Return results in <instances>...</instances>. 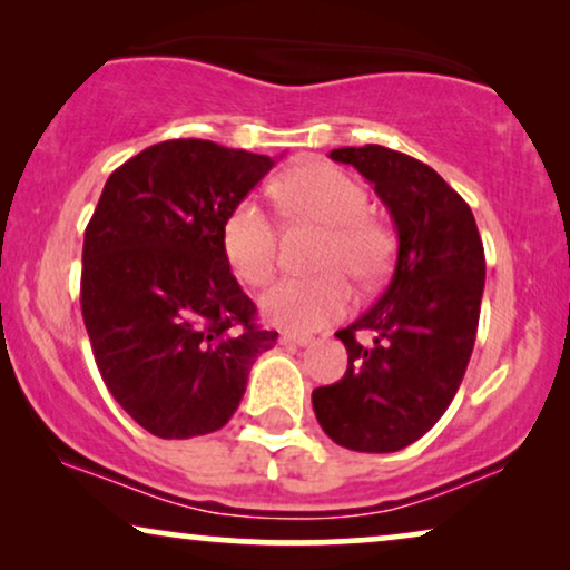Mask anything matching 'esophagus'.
Listing matches in <instances>:
<instances>
[{
    "instance_id": "1",
    "label": "esophagus",
    "mask_w": 570,
    "mask_h": 570,
    "mask_svg": "<svg viewBox=\"0 0 570 570\" xmlns=\"http://www.w3.org/2000/svg\"><path fill=\"white\" fill-rule=\"evenodd\" d=\"M279 342L283 345H295V347H306L314 342V337L311 334H303V332H293V330H285L283 334H279Z\"/></svg>"
}]
</instances>
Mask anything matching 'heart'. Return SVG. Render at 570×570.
Here are the masks:
<instances>
[{
  "label": "heart",
  "mask_w": 570,
  "mask_h": 570,
  "mask_svg": "<svg viewBox=\"0 0 570 570\" xmlns=\"http://www.w3.org/2000/svg\"><path fill=\"white\" fill-rule=\"evenodd\" d=\"M283 207L293 217L318 223L326 238L318 248L316 277H283L262 295V314L293 332H314L347 314L355 283L373 285L392 256V236L368 215V191L332 163H303L277 181ZM277 223L259 202L244 199L220 228L225 262L240 283L264 285L277 267Z\"/></svg>",
  "instance_id": "heart-1"
}]
</instances>
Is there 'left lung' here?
Segmentation results:
<instances>
[{
  "label": "left lung",
  "instance_id": "1",
  "mask_svg": "<svg viewBox=\"0 0 570 570\" xmlns=\"http://www.w3.org/2000/svg\"><path fill=\"white\" fill-rule=\"evenodd\" d=\"M330 158L373 184L400 246L386 291L334 334L347 347L345 376L314 389L311 402L334 443L389 454L423 439L462 384L478 337L485 252L470 205L431 166L381 145L340 147Z\"/></svg>",
  "mask_w": 570,
  "mask_h": 570
}]
</instances>
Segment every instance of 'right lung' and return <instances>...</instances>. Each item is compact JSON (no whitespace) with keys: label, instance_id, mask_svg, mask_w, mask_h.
Wrapping results in <instances>:
<instances>
[{"label":"right lung","instance_id":"obj_1","mask_svg":"<svg viewBox=\"0 0 570 570\" xmlns=\"http://www.w3.org/2000/svg\"><path fill=\"white\" fill-rule=\"evenodd\" d=\"M272 166L207 139H168L108 176L85 228L92 355L114 400L158 439L220 431L277 342L254 322L220 246L225 217Z\"/></svg>","mask_w":570,"mask_h":570}]
</instances>
